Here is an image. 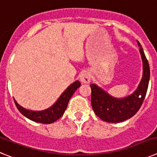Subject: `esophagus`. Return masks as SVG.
<instances>
[{
	"mask_svg": "<svg viewBox=\"0 0 157 157\" xmlns=\"http://www.w3.org/2000/svg\"><path fill=\"white\" fill-rule=\"evenodd\" d=\"M91 79V75L90 73L87 71H85L82 73L80 75V80L82 83H90Z\"/></svg>",
	"mask_w": 157,
	"mask_h": 157,
	"instance_id": "obj_1",
	"label": "esophagus"
}]
</instances>
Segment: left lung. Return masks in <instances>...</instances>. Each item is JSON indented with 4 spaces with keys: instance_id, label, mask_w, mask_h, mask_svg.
Returning <instances> with one entry per match:
<instances>
[{
    "instance_id": "obj_1",
    "label": "left lung",
    "mask_w": 157,
    "mask_h": 157,
    "mask_svg": "<svg viewBox=\"0 0 157 157\" xmlns=\"http://www.w3.org/2000/svg\"><path fill=\"white\" fill-rule=\"evenodd\" d=\"M143 63V75L140 84L131 95L124 98H116L109 95L95 84H90L91 105L95 114L108 123H120L127 120L138 112L145 100L149 86L150 70L143 48L138 41Z\"/></svg>"
}]
</instances>
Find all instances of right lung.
I'll return each instance as SVG.
<instances>
[{
  "mask_svg": "<svg viewBox=\"0 0 157 157\" xmlns=\"http://www.w3.org/2000/svg\"><path fill=\"white\" fill-rule=\"evenodd\" d=\"M81 86L79 81H75L71 85L66 89V90L60 95L56 103L53 105L43 111H31L26 109L19 105L16 101L14 99L15 104L17 107L18 110L21 112V114L28 118L29 120L37 123L49 124L56 121L61 117L66 110L69 100L74 94L75 90Z\"/></svg>",
  "mask_w": 157,
  "mask_h": 157,
  "instance_id": "add662e5",
  "label": "right lung"
}]
</instances>
